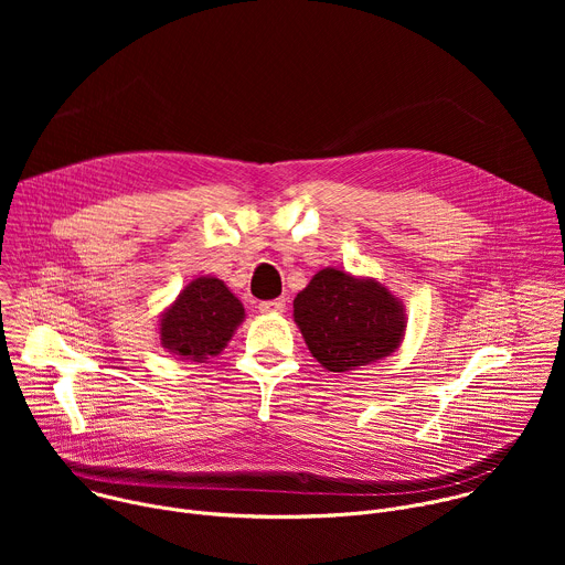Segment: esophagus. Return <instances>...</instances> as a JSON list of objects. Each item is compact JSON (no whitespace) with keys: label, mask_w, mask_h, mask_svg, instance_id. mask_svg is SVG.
I'll return each instance as SVG.
<instances>
[{"label":"esophagus","mask_w":565,"mask_h":565,"mask_svg":"<svg viewBox=\"0 0 565 565\" xmlns=\"http://www.w3.org/2000/svg\"><path fill=\"white\" fill-rule=\"evenodd\" d=\"M286 308V299L279 297V299H268V301H262L259 303V310L262 312H281Z\"/></svg>","instance_id":"esophagus-1"}]
</instances>
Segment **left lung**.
Listing matches in <instances>:
<instances>
[{"instance_id": "obj_1", "label": "left lung", "mask_w": 565, "mask_h": 565, "mask_svg": "<svg viewBox=\"0 0 565 565\" xmlns=\"http://www.w3.org/2000/svg\"><path fill=\"white\" fill-rule=\"evenodd\" d=\"M292 308L312 358L333 373L386 358L405 331V312L382 284L335 268L319 270Z\"/></svg>"}]
</instances>
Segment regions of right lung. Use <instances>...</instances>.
Wrapping results in <instances>:
<instances>
[{
    "instance_id": "obj_1",
    "label": "right lung",
    "mask_w": 565,
    "mask_h": 565,
    "mask_svg": "<svg viewBox=\"0 0 565 565\" xmlns=\"http://www.w3.org/2000/svg\"><path fill=\"white\" fill-rule=\"evenodd\" d=\"M244 319V306L221 279H194L160 319V340L170 353L203 362L218 355Z\"/></svg>"
}]
</instances>
